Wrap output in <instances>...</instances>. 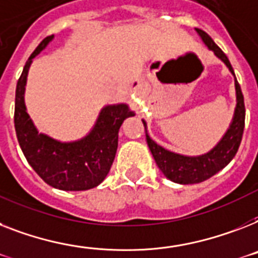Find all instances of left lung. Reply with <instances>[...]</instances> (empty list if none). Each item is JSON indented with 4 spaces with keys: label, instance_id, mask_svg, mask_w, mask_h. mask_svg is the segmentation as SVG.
<instances>
[{
    "label": "left lung",
    "instance_id": "1",
    "mask_svg": "<svg viewBox=\"0 0 258 258\" xmlns=\"http://www.w3.org/2000/svg\"><path fill=\"white\" fill-rule=\"evenodd\" d=\"M195 30L199 34V37L202 38V41L204 42V45L211 51H213V54L220 60H223L224 64L229 69V71L234 77V71L231 66V62L228 59V56L223 53V50L220 49L219 46L213 42V39L202 29L196 27ZM234 89H236V107H234V114L231 124H229V128L220 139L219 143L212 150L208 151L207 154L198 155V156H187V155L176 154L172 151L165 150L164 147L159 146L155 140L151 139L147 133V123H146V120H143L144 130H146V139H147L151 154H152L155 162L167 179L177 184L202 183L204 180L212 177L213 175H216L219 171H221L224 167H227L231 163V160L237 152L238 147H240V143H241L245 124L244 96H242L241 89H240V85H238L236 77H234Z\"/></svg>",
    "mask_w": 258,
    "mask_h": 258
}]
</instances>
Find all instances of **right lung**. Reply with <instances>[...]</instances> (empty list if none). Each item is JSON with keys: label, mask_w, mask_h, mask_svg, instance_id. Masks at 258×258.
I'll use <instances>...</instances> for the list:
<instances>
[{"label": "right lung", "mask_w": 258, "mask_h": 258, "mask_svg": "<svg viewBox=\"0 0 258 258\" xmlns=\"http://www.w3.org/2000/svg\"><path fill=\"white\" fill-rule=\"evenodd\" d=\"M46 37L33 51L16 89L14 125L21 150L29 164L49 185L62 190H86L98 187L110 172L118 148V133L124 119L134 116L128 104H107L100 110L94 127L82 139L60 142L39 133L25 104L29 69L35 56L53 41Z\"/></svg>", "instance_id": "right-lung-1"}]
</instances>
